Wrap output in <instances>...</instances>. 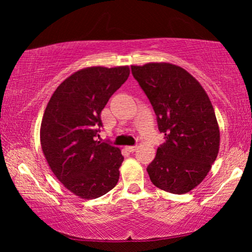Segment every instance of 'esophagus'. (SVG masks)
Here are the masks:
<instances>
[{"label": "esophagus", "instance_id": "1", "mask_svg": "<svg viewBox=\"0 0 252 252\" xmlns=\"http://www.w3.org/2000/svg\"><path fill=\"white\" fill-rule=\"evenodd\" d=\"M125 149L128 151V153H134V151L137 149V147L136 146H127V147H125Z\"/></svg>", "mask_w": 252, "mask_h": 252}]
</instances>
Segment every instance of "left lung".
I'll return each instance as SVG.
<instances>
[{
	"mask_svg": "<svg viewBox=\"0 0 252 252\" xmlns=\"http://www.w3.org/2000/svg\"><path fill=\"white\" fill-rule=\"evenodd\" d=\"M130 67L165 135L147 167L150 180L161 190L186 194L204 180L218 156L220 132L212 103L201 84L178 65Z\"/></svg>",
	"mask_w": 252,
	"mask_h": 252,
	"instance_id": "8db88e82",
	"label": "left lung"
}]
</instances>
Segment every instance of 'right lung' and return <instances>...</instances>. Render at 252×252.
<instances>
[{"label": "right lung", "instance_id": "right-lung-1", "mask_svg": "<svg viewBox=\"0 0 252 252\" xmlns=\"http://www.w3.org/2000/svg\"><path fill=\"white\" fill-rule=\"evenodd\" d=\"M128 75V66L82 68L58 86L44 110L40 128L44 157L55 177L80 198L101 197L119 180L122 151L95 136L102 110Z\"/></svg>", "mask_w": 252, "mask_h": 252}]
</instances>
